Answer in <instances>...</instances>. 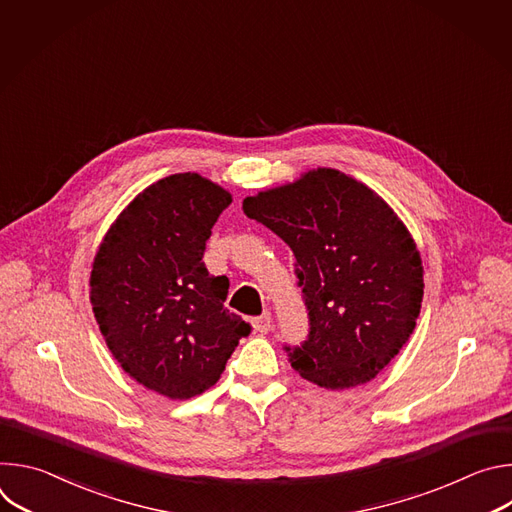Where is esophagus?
I'll use <instances>...</instances> for the list:
<instances>
[{
    "instance_id": "1",
    "label": "esophagus",
    "mask_w": 512,
    "mask_h": 512,
    "mask_svg": "<svg viewBox=\"0 0 512 512\" xmlns=\"http://www.w3.org/2000/svg\"><path fill=\"white\" fill-rule=\"evenodd\" d=\"M271 326H273V320H271V314H269V312H265V314L259 316V318H253V328H255V332H259V334H267V332L271 330Z\"/></svg>"
}]
</instances>
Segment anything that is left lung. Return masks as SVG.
Wrapping results in <instances>:
<instances>
[{
	"mask_svg": "<svg viewBox=\"0 0 512 512\" xmlns=\"http://www.w3.org/2000/svg\"><path fill=\"white\" fill-rule=\"evenodd\" d=\"M249 218L296 255L308 338L283 346L300 377L326 389L367 383L415 328L423 298L419 251L387 202L330 168L243 200Z\"/></svg>",
	"mask_w": 512,
	"mask_h": 512,
	"instance_id": "left-lung-1",
	"label": "left lung"
}]
</instances>
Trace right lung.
Wrapping results in <instances>:
<instances>
[{"instance_id": "add662e5", "label": "right lung", "mask_w": 512, "mask_h": 512, "mask_svg": "<svg viewBox=\"0 0 512 512\" xmlns=\"http://www.w3.org/2000/svg\"><path fill=\"white\" fill-rule=\"evenodd\" d=\"M231 194L198 174L145 188L105 235L91 271V304L123 371L170 399L221 379L251 324L225 308L229 279L202 257Z\"/></svg>"}]
</instances>
